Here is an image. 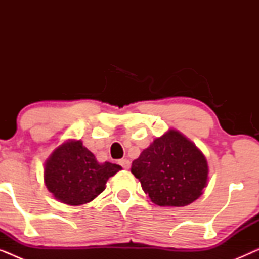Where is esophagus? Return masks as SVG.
<instances>
[{"instance_id": "1", "label": "esophagus", "mask_w": 259, "mask_h": 259, "mask_svg": "<svg viewBox=\"0 0 259 259\" xmlns=\"http://www.w3.org/2000/svg\"><path fill=\"white\" fill-rule=\"evenodd\" d=\"M119 164L121 165L125 169H128L130 166H131V161L128 160V159H121V160L119 161Z\"/></svg>"}]
</instances>
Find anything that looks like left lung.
<instances>
[{
    "label": "left lung",
    "mask_w": 259,
    "mask_h": 259,
    "mask_svg": "<svg viewBox=\"0 0 259 259\" xmlns=\"http://www.w3.org/2000/svg\"><path fill=\"white\" fill-rule=\"evenodd\" d=\"M131 172L159 206H186L207 186L208 165L199 148L177 130L155 138L132 162Z\"/></svg>",
    "instance_id": "obj_1"
}]
</instances>
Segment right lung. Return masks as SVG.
Listing matches in <instances>:
<instances>
[{
  "label": "right lung",
  "mask_w": 259,
  "mask_h": 259,
  "mask_svg": "<svg viewBox=\"0 0 259 259\" xmlns=\"http://www.w3.org/2000/svg\"><path fill=\"white\" fill-rule=\"evenodd\" d=\"M121 168L108 161L100 164L82 141L69 139L59 145L46 160L44 180L55 199L79 206L104 192L107 180Z\"/></svg>",
  "instance_id": "obj_1"
}]
</instances>
